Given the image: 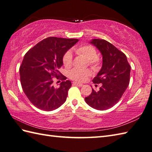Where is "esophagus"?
Here are the masks:
<instances>
[{"mask_svg": "<svg viewBox=\"0 0 152 152\" xmlns=\"http://www.w3.org/2000/svg\"><path fill=\"white\" fill-rule=\"evenodd\" d=\"M73 84L75 86H79V87H82L83 86L82 83H80L78 82H73Z\"/></svg>", "mask_w": 152, "mask_h": 152, "instance_id": "1", "label": "esophagus"}]
</instances>
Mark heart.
Instances as JSON below:
<instances>
[{"mask_svg": "<svg viewBox=\"0 0 152 152\" xmlns=\"http://www.w3.org/2000/svg\"><path fill=\"white\" fill-rule=\"evenodd\" d=\"M75 53L80 56L85 57L89 61V64L96 68L99 64V59L97 57V53L95 48L90 45H84L74 48ZM63 63L66 69H69L72 64V54L70 51H67L63 57ZM91 72L89 70H80L74 69L70 71V78L77 82H84L91 76Z\"/></svg>", "mask_w": 152, "mask_h": 152, "instance_id": "b5f03b06", "label": "heart"}]
</instances>
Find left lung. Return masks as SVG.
I'll use <instances>...</instances> for the list:
<instances>
[{"label":"left lung","mask_w":152,"mask_h":152,"mask_svg":"<svg viewBox=\"0 0 152 152\" xmlns=\"http://www.w3.org/2000/svg\"><path fill=\"white\" fill-rule=\"evenodd\" d=\"M101 52L102 65L93 80L101 83L99 91L92 89L85 98L87 104L99 110H105L117 103L129 84L131 66L125 55L108 41L92 39L89 42ZM96 86V85H95Z\"/></svg>","instance_id":"8db88e82"}]
</instances>
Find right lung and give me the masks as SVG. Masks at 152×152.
<instances>
[{"instance_id":"obj_1","label":"right lung","mask_w":152,"mask_h":152,"mask_svg":"<svg viewBox=\"0 0 152 152\" xmlns=\"http://www.w3.org/2000/svg\"><path fill=\"white\" fill-rule=\"evenodd\" d=\"M78 39L48 37L28 50L19 68L21 84L25 95L37 108L52 111L66 101L72 83L66 80L58 88L53 86V77L65 80L59 69L63 66L64 53Z\"/></svg>"}]
</instances>
